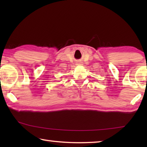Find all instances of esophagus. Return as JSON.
<instances>
[{"label":"esophagus","mask_w":147,"mask_h":147,"mask_svg":"<svg viewBox=\"0 0 147 147\" xmlns=\"http://www.w3.org/2000/svg\"><path fill=\"white\" fill-rule=\"evenodd\" d=\"M76 65H82V63H80V62H79V63H78Z\"/></svg>","instance_id":"1"}]
</instances>
